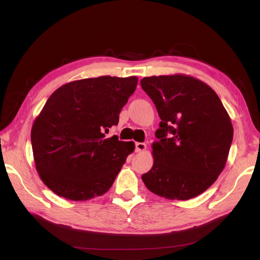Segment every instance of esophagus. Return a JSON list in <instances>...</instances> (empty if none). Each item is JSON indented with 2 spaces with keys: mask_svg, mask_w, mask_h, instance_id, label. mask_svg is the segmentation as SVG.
<instances>
[{
  "mask_svg": "<svg viewBox=\"0 0 260 260\" xmlns=\"http://www.w3.org/2000/svg\"><path fill=\"white\" fill-rule=\"evenodd\" d=\"M145 150H146V144H145V143H140V142L135 143V151L136 152H143V151H145Z\"/></svg>",
  "mask_w": 260,
  "mask_h": 260,
  "instance_id": "esophagus-1",
  "label": "esophagus"
}]
</instances>
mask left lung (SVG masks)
I'll return each mask as SVG.
<instances>
[{
  "instance_id": "1",
  "label": "left lung",
  "mask_w": 260,
  "mask_h": 260,
  "mask_svg": "<svg viewBox=\"0 0 260 260\" xmlns=\"http://www.w3.org/2000/svg\"><path fill=\"white\" fill-rule=\"evenodd\" d=\"M141 86L161 118L152 145L153 167L142 175L143 182L170 200L201 194L227 162L234 136L227 110L211 87L191 76L145 77Z\"/></svg>"
}]
</instances>
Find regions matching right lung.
<instances>
[{
  "mask_svg": "<svg viewBox=\"0 0 260 260\" xmlns=\"http://www.w3.org/2000/svg\"><path fill=\"white\" fill-rule=\"evenodd\" d=\"M137 86V77L71 81L49 97L33 121L36 169L49 189L73 201L106 193L134 152V142L105 137Z\"/></svg>",
  "mask_w": 260,
  "mask_h": 260,
  "instance_id": "right-lung-1",
  "label": "right lung"
}]
</instances>
